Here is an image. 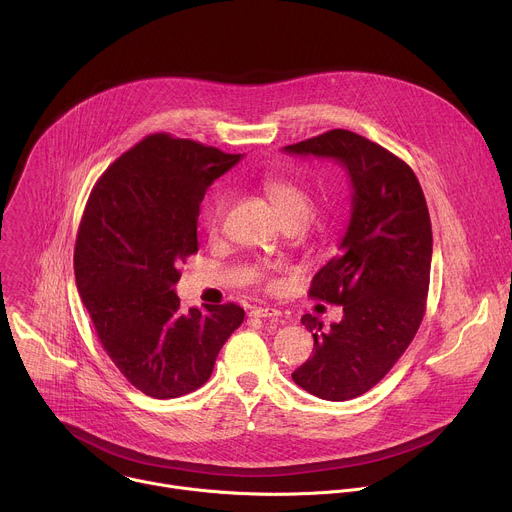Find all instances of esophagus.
Masks as SVG:
<instances>
[{
  "label": "esophagus",
  "instance_id": "34e87169",
  "mask_svg": "<svg viewBox=\"0 0 512 512\" xmlns=\"http://www.w3.org/2000/svg\"><path fill=\"white\" fill-rule=\"evenodd\" d=\"M249 316H253V318H277V316H281V312L275 310V308H253Z\"/></svg>",
  "mask_w": 512,
  "mask_h": 512
}]
</instances>
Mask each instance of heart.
<instances>
[{
	"instance_id": "obj_1",
	"label": "heart",
	"mask_w": 512,
	"mask_h": 512,
	"mask_svg": "<svg viewBox=\"0 0 512 512\" xmlns=\"http://www.w3.org/2000/svg\"><path fill=\"white\" fill-rule=\"evenodd\" d=\"M263 190L271 200V204L275 206V210L281 214L283 221H287V218H302V221H306L312 208V200H310V194L300 184L281 176H271L263 180ZM225 208H227V196L223 192H216L208 206V216H206L210 229H216L218 223H221Z\"/></svg>"
}]
</instances>
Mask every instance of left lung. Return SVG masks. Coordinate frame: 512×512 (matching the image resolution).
Listing matches in <instances>:
<instances>
[{
	"instance_id": "obj_1",
	"label": "left lung",
	"mask_w": 512,
	"mask_h": 512,
	"mask_svg": "<svg viewBox=\"0 0 512 512\" xmlns=\"http://www.w3.org/2000/svg\"><path fill=\"white\" fill-rule=\"evenodd\" d=\"M296 156L338 162L352 186L350 221L310 296L342 306V320L322 330L302 324L314 352L291 373L296 385L326 401H348L373 389L411 344L423 314L431 269V221L413 170L379 143L332 129L285 145Z\"/></svg>"
}]
</instances>
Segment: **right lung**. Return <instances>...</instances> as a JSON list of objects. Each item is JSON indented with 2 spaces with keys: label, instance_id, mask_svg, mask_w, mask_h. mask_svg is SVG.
<instances>
[{
  "label": "right lung",
  "instance_id": "right-lung-1",
  "mask_svg": "<svg viewBox=\"0 0 512 512\" xmlns=\"http://www.w3.org/2000/svg\"><path fill=\"white\" fill-rule=\"evenodd\" d=\"M243 156L154 133L95 184L75 247V277L97 336L141 393L174 399L202 387L243 324L237 304L180 308L178 265L198 251L206 188Z\"/></svg>",
  "mask_w": 512,
  "mask_h": 512
}]
</instances>
